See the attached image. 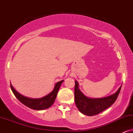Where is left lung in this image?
I'll list each match as a JSON object with an SVG mask.
<instances>
[{
  "instance_id": "8db88e82",
  "label": "left lung",
  "mask_w": 133,
  "mask_h": 133,
  "mask_svg": "<svg viewBox=\"0 0 133 133\" xmlns=\"http://www.w3.org/2000/svg\"><path fill=\"white\" fill-rule=\"evenodd\" d=\"M121 85L115 93L103 98H90L85 96L78 88V83L75 80V100L78 110L85 115L92 116L100 113L111 106L117 98Z\"/></svg>"
}]
</instances>
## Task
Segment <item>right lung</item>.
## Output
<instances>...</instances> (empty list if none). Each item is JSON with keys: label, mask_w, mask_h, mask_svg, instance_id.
I'll list each match as a JSON object with an SVG mask.
<instances>
[{"label": "right lung", "mask_w": 133, "mask_h": 133, "mask_svg": "<svg viewBox=\"0 0 133 133\" xmlns=\"http://www.w3.org/2000/svg\"><path fill=\"white\" fill-rule=\"evenodd\" d=\"M64 80L60 81L56 83L55 88L51 93L48 95L40 98H31L27 97L20 94L14 89L10 83V87L12 91L16 97L22 104L25 105L26 106L30 108L31 109L36 110H42L47 109L51 107L55 102V99L57 96L58 90L60 89V85Z\"/></svg>", "instance_id": "obj_1"}]
</instances>
